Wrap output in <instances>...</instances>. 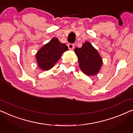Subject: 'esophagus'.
I'll return each instance as SVG.
<instances>
[{"instance_id":"34e87169","label":"esophagus","mask_w":133,"mask_h":133,"mask_svg":"<svg viewBox=\"0 0 133 133\" xmlns=\"http://www.w3.org/2000/svg\"><path fill=\"white\" fill-rule=\"evenodd\" d=\"M68 46L69 49H70V50H72V49H73L74 47V43H69L68 44Z\"/></svg>"}]
</instances>
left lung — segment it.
I'll use <instances>...</instances> for the list:
<instances>
[{"instance_id": "1", "label": "left lung", "mask_w": 133, "mask_h": 133, "mask_svg": "<svg viewBox=\"0 0 133 133\" xmlns=\"http://www.w3.org/2000/svg\"><path fill=\"white\" fill-rule=\"evenodd\" d=\"M78 57L79 66L83 72L87 76L97 74L102 65V58L97 51L88 42L83 43L82 46L74 50Z\"/></svg>"}]
</instances>
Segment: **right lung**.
Segmentation results:
<instances>
[{"mask_svg":"<svg viewBox=\"0 0 133 133\" xmlns=\"http://www.w3.org/2000/svg\"><path fill=\"white\" fill-rule=\"evenodd\" d=\"M67 50L68 46L65 43L60 42L57 38H52L36 54L38 66L43 70H49L59 61L63 52Z\"/></svg>","mask_w":133,"mask_h":133,"instance_id":"add662e5","label":"right lung"}]
</instances>
